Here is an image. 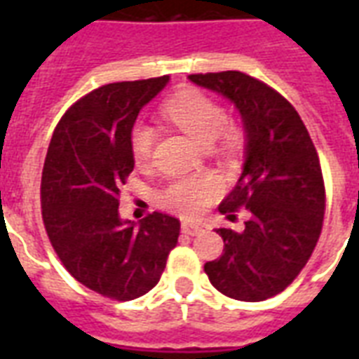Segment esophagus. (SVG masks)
<instances>
[{"mask_svg": "<svg viewBox=\"0 0 359 359\" xmlns=\"http://www.w3.org/2000/svg\"><path fill=\"white\" fill-rule=\"evenodd\" d=\"M182 233H184V235H190V236L201 235L203 227L197 224H191V222H184V224H182Z\"/></svg>", "mask_w": 359, "mask_h": 359, "instance_id": "1", "label": "esophagus"}]
</instances>
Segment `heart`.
Segmentation results:
<instances>
[{
	"label": "heart",
	"instance_id": "obj_1",
	"mask_svg": "<svg viewBox=\"0 0 359 359\" xmlns=\"http://www.w3.org/2000/svg\"><path fill=\"white\" fill-rule=\"evenodd\" d=\"M162 114L175 126H179L199 145L210 147L222 135L224 149H231L235 134L227 130L225 109L216 100L197 89L177 93L163 104ZM156 130L145 121H137L130 130V151L137 163L149 162L154 149ZM224 191L222 180L214 175L177 179L158 194V203L171 212L186 218H196L212 205Z\"/></svg>",
	"mask_w": 359,
	"mask_h": 359
}]
</instances>
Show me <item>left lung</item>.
<instances>
[{"label":"left lung","instance_id":"left-lung-1","mask_svg":"<svg viewBox=\"0 0 359 359\" xmlns=\"http://www.w3.org/2000/svg\"><path fill=\"white\" fill-rule=\"evenodd\" d=\"M225 97L244 126V165L218 210H250L242 233L216 229L224 253L205 264L222 294L242 302L272 298L294 281L309 261L324 218V180L317 149L287 98L238 72L188 76Z\"/></svg>","mask_w":359,"mask_h":359}]
</instances>
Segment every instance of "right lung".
<instances>
[{"label":"right lung","instance_id":"1","mask_svg":"<svg viewBox=\"0 0 359 359\" xmlns=\"http://www.w3.org/2000/svg\"><path fill=\"white\" fill-rule=\"evenodd\" d=\"M169 76L108 83L78 100L59 121L41 182L44 227L63 266L87 289L134 300L160 281L180 222L152 212L119 214L121 188L134 171L130 130Z\"/></svg>","mask_w":359,"mask_h":359}]
</instances>
